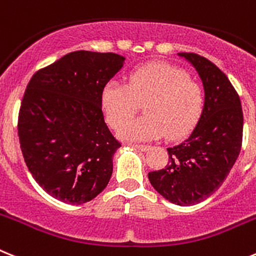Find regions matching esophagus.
Masks as SVG:
<instances>
[{
	"mask_svg": "<svg viewBox=\"0 0 256 256\" xmlns=\"http://www.w3.org/2000/svg\"><path fill=\"white\" fill-rule=\"evenodd\" d=\"M136 149L141 150V152H148V150L150 149L149 145H138V144H136V145H133Z\"/></svg>",
	"mask_w": 256,
	"mask_h": 256,
	"instance_id": "34e87169",
	"label": "esophagus"
}]
</instances>
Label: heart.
Listing matches in <instances>:
<instances>
[{"mask_svg":"<svg viewBox=\"0 0 256 256\" xmlns=\"http://www.w3.org/2000/svg\"><path fill=\"white\" fill-rule=\"evenodd\" d=\"M144 104L145 117L126 124ZM101 104L111 126L126 141H152L167 134L178 138L193 130L204 104V92L186 72L167 64L134 70L128 82L110 80L101 92Z\"/></svg>","mask_w":256,"mask_h":256,"instance_id":"b5f03b06","label":"heart"}]
</instances>
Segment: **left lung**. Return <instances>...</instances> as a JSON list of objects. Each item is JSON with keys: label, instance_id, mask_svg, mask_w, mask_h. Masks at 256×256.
I'll return each mask as SVG.
<instances>
[{"label": "left lung", "instance_id": "obj_1", "mask_svg": "<svg viewBox=\"0 0 256 256\" xmlns=\"http://www.w3.org/2000/svg\"><path fill=\"white\" fill-rule=\"evenodd\" d=\"M202 80L204 104L200 120L185 141L168 148V164L149 172L150 184L178 206H192L215 193L241 152L244 115L237 92L211 60L178 53Z\"/></svg>", "mask_w": 256, "mask_h": 256}]
</instances>
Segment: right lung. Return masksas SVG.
Returning a JSON list of instances; mask_svg holds the SVG:
<instances>
[{"mask_svg": "<svg viewBox=\"0 0 256 256\" xmlns=\"http://www.w3.org/2000/svg\"><path fill=\"white\" fill-rule=\"evenodd\" d=\"M126 58L78 50L32 76L23 96L18 134L24 162L48 194L70 204L107 186L120 144L104 123L101 92Z\"/></svg>", "mask_w": 256, "mask_h": 256, "instance_id": "1", "label": "right lung"}]
</instances>
